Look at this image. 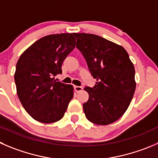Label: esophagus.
<instances>
[{"label":"esophagus","instance_id":"1","mask_svg":"<svg viewBox=\"0 0 158 158\" xmlns=\"http://www.w3.org/2000/svg\"><path fill=\"white\" fill-rule=\"evenodd\" d=\"M73 88H74V91H76V92H79V91H82V89H83L82 87L81 86H74L73 87Z\"/></svg>","mask_w":158,"mask_h":158}]
</instances>
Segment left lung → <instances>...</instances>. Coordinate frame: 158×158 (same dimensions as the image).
<instances>
[{
	"instance_id": "1",
	"label": "left lung",
	"mask_w": 158,
	"mask_h": 158,
	"mask_svg": "<svg viewBox=\"0 0 158 158\" xmlns=\"http://www.w3.org/2000/svg\"><path fill=\"white\" fill-rule=\"evenodd\" d=\"M77 46L86 60L94 87L83 104L85 116L97 125H109L125 113L136 89L135 69L126 49L99 35L74 33Z\"/></svg>"
}]
</instances>
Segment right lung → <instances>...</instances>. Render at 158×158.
Returning <instances> with one entry per match:
<instances>
[{"mask_svg": "<svg viewBox=\"0 0 158 158\" xmlns=\"http://www.w3.org/2000/svg\"><path fill=\"white\" fill-rule=\"evenodd\" d=\"M74 34L49 35L37 40L21 55L16 64L17 94L26 112L34 119L52 123L63 118L73 97L70 85L54 81L74 49Z\"/></svg>", "mask_w": 158, "mask_h": 158, "instance_id": "obj_1", "label": "right lung"}]
</instances>
